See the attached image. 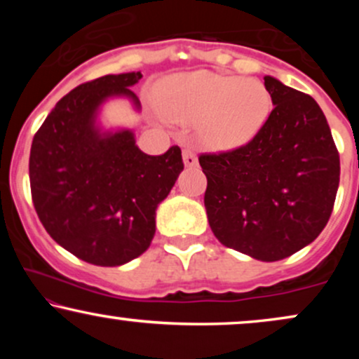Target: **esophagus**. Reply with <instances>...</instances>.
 Masks as SVG:
<instances>
[{"label": "esophagus", "instance_id": "esophagus-1", "mask_svg": "<svg viewBox=\"0 0 359 359\" xmlns=\"http://www.w3.org/2000/svg\"><path fill=\"white\" fill-rule=\"evenodd\" d=\"M182 156H184L185 167H196L197 165V156H196V154H194L192 150L185 148V150L182 151Z\"/></svg>", "mask_w": 359, "mask_h": 359}]
</instances>
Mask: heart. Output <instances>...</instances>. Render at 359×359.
I'll use <instances>...</instances> for the list:
<instances>
[{"instance_id":"b5f03b06","label":"heart","mask_w":359,"mask_h":359,"mask_svg":"<svg viewBox=\"0 0 359 359\" xmlns=\"http://www.w3.org/2000/svg\"><path fill=\"white\" fill-rule=\"evenodd\" d=\"M158 102L172 121L197 123L201 143L214 151L248 145L271 113V96L262 81L211 71L167 77L158 86Z\"/></svg>"}]
</instances>
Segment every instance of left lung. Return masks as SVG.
<instances>
[{
	"instance_id": "8db88e82",
	"label": "left lung",
	"mask_w": 359,
	"mask_h": 359,
	"mask_svg": "<svg viewBox=\"0 0 359 359\" xmlns=\"http://www.w3.org/2000/svg\"><path fill=\"white\" fill-rule=\"evenodd\" d=\"M273 109L248 145L203 154L204 205L222 245L278 262L319 236L339 187V154L309 94L265 76Z\"/></svg>"
}]
</instances>
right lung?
Masks as SVG:
<instances>
[{
  "label": "right lung",
  "instance_id": "1",
  "mask_svg": "<svg viewBox=\"0 0 359 359\" xmlns=\"http://www.w3.org/2000/svg\"><path fill=\"white\" fill-rule=\"evenodd\" d=\"M142 72L109 74L77 86L57 102L35 133L30 187L43 228L62 248L97 266H119L145 253L155 211L184 170L182 151L147 155L131 130L102 131L97 111L128 97Z\"/></svg>",
  "mask_w": 359,
  "mask_h": 359
}]
</instances>
